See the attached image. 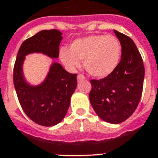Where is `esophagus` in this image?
Segmentation results:
<instances>
[{
  "label": "esophagus",
  "mask_w": 158,
  "mask_h": 158,
  "mask_svg": "<svg viewBox=\"0 0 158 158\" xmlns=\"http://www.w3.org/2000/svg\"><path fill=\"white\" fill-rule=\"evenodd\" d=\"M84 79H85V77H84L83 74H78V76H77V80H78V81H82V80H84Z\"/></svg>",
  "instance_id": "1"
}]
</instances>
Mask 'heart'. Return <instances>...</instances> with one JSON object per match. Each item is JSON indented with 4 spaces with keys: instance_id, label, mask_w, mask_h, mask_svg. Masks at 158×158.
<instances>
[{
    "instance_id": "1",
    "label": "heart",
    "mask_w": 158,
    "mask_h": 158,
    "mask_svg": "<svg viewBox=\"0 0 158 158\" xmlns=\"http://www.w3.org/2000/svg\"><path fill=\"white\" fill-rule=\"evenodd\" d=\"M62 62L69 69L79 66L84 60V67L92 76L104 78L110 74L120 62L121 45L114 36L91 35L74 41L69 49L60 52Z\"/></svg>"
}]
</instances>
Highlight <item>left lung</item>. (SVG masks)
I'll return each mask as SVG.
<instances>
[{
	"instance_id": "1",
	"label": "left lung",
	"mask_w": 158,
	"mask_h": 158,
	"mask_svg": "<svg viewBox=\"0 0 158 158\" xmlns=\"http://www.w3.org/2000/svg\"><path fill=\"white\" fill-rule=\"evenodd\" d=\"M121 45V59L115 69L101 79H91L89 100L104 121L119 124L136 110L142 96L144 66L134 41L114 30Z\"/></svg>"
}]
</instances>
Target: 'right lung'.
<instances>
[{
  "instance_id": "obj_1",
  "label": "right lung",
  "mask_w": 158,
  "mask_h": 158,
  "mask_svg": "<svg viewBox=\"0 0 158 158\" xmlns=\"http://www.w3.org/2000/svg\"><path fill=\"white\" fill-rule=\"evenodd\" d=\"M61 34L56 29L43 30L26 39L19 49L14 66V85L21 107L29 119L43 126L56 125L66 115L77 87V74H70L61 64L53 63L45 81L31 86L24 80L22 65L29 53L42 52L58 58Z\"/></svg>"
}]
</instances>
